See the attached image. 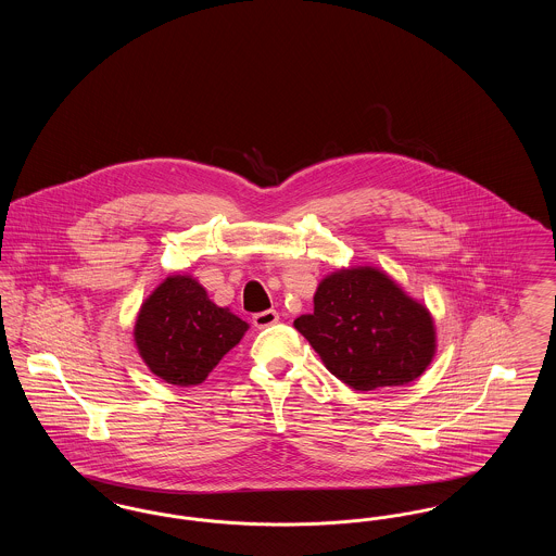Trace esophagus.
Returning <instances> with one entry per match:
<instances>
[{"mask_svg":"<svg viewBox=\"0 0 556 556\" xmlns=\"http://www.w3.org/2000/svg\"><path fill=\"white\" fill-rule=\"evenodd\" d=\"M277 320H279V313L277 311H263V313H256L252 317V323H254L256 329H266V327L275 325Z\"/></svg>","mask_w":556,"mask_h":556,"instance_id":"esophagus-1","label":"esophagus"}]
</instances>
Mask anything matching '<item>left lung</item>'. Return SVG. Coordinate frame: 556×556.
<instances>
[{"mask_svg":"<svg viewBox=\"0 0 556 556\" xmlns=\"http://www.w3.org/2000/svg\"><path fill=\"white\" fill-rule=\"evenodd\" d=\"M293 327L345 386L370 392L415 381L435 354V327L424 304L386 273L344 268L318 283L313 315Z\"/></svg>","mask_w":556,"mask_h":556,"instance_id":"1","label":"left lung"}]
</instances>
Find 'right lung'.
Returning <instances> with one entry per match:
<instances>
[{"instance_id": "1", "label": "right lung", "mask_w": 556, "mask_h": 556, "mask_svg": "<svg viewBox=\"0 0 556 556\" xmlns=\"http://www.w3.org/2000/svg\"><path fill=\"white\" fill-rule=\"evenodd\" d=\"M245 331L248 323L211 302L195 279L173 275L141 304L135 344L166 383L198 386Z\"/></svg>"}]
</instances>
